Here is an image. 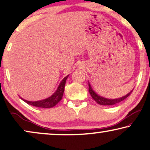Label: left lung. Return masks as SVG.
I'll list each match as a JSON object with an SVG mask.
<instances>
[{
  "mask_svg": "<svg viewBox=\"0 0 150 150\" xmlns=\"http://www.w3.org/2000/svg\"><path fill=\"white\" fill-rule=\"evenodd\" d=\"M88 87H89V92L90 94V95L92 97V98L94 99L96 102L98 103V104L100 105H113L115 104H117L118 103H120L121 101L124 100V99H126L128 96H129V95L131 94V92H132V90L130 93H128V94H126V96H124L122 98H115V99H109V98H104V97L101 96L100 95H98L96 92L94 91L93 88L92 87L91 84L90 83H88Z\"/></svg>",
  "mask_w": 150,
  "mask_h": 150,
  "instance_id": "obj_1",
  "label": "left lung"
}]
</instances>
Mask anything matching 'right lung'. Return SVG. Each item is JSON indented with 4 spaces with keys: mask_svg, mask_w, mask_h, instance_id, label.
I'll return each mask as SVG.
<instances>
[{
    "mask_svg": "<svg viewBox=\"0 0 150 150\" xmlns=\"http://www.w3.org/2000/svg\"><path fill=\"white\" fill-rule=\"evenodd\" d=\"M68 77L69 75H67V77H65L62 79V81L60 82V85H59L56 91L54 92L53 95H52L49 98L38 101H28L23 98L22 99L24 102H26L27 104L32 105V106L41 107V108H51V107H53L55 105H56V104H58L62 98L64 91L65 83H66V80Z\"/></svg>",
    "mask_w": 150,
    "mask_h": 150,
    "instance_id": "obj_1",
    "label": "right lung"
}]
</instances>
